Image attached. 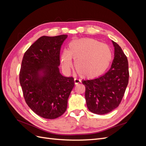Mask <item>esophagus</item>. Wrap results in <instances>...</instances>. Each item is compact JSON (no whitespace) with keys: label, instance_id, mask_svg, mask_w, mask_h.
<instances>
[{"label":"esophagus","instance_id":"obj_1","mask_svg":"<svg viewBox=\"0 0 146 146\" xmlns=\"http://www.w3.org/2000/svg\"><path fill=\"white\" fill-rule=\"evenodd\" d=\"M80 82H81V81H80V80H79V79L74 78V83L76 84V85H77V84L80 83Z\"/></svg>","mask_w":146,"mask_h":146}]
</instances>
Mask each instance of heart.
<instances>
[{
    "label": "heart",
    "instance_id": "b5f03b06",
    "mask_svg": "<svg viewBox=\"0 0 146 146\" xmlns=\"http://www.w3.org/2000/svg\"><path fill=\"white\" fill-rule=\"evenodd\" d=\"M72 58L75 60V67L82 77L94 78L107 69L112 60L110 47L92 38H82L70 41L68 50L61 54L63 70L69 72L72 68Z\"/></svg>",
    "mask_w": 146,
    "mask_h": 146
}]
</instances>
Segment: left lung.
<instances>
[{
    "label": "left lung",
    "mask_w": 146,
    "mask_h": 146,
    "mask_svg": "<svg viewBox=\"0 0 146 146\" xmlns=\"http://www.w3.org/2000/svg\"><path fill=\"white\" fill-rule=\"evenodd\" d=\"M114 57L108 71L92 80H83L88 110L97 114L113 111L120 104L129 83V63L121 47L112 41Z\"/></svg>",
    "instance_id": "1"
}]
</instances>
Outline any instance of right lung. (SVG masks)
I'll return each instance as SVG.
<instances>
[{"mask_svg":"<svg viewBox=\"0 0 146 146\" xmlns=\"http://www.w3.org/2000/svg\"><path fill=\"white\" fill-rule=\"evenodd\" d=\"M67 35L42 36L25 52L19 82L29 107L38 116L53 119L67 109L68 100L74 86L73 77L60 73V54Z\"/></svg>","mask_w":146,"mask_h":146,"instance_id":"obj_1","label":"right lung"}]
</instances>
